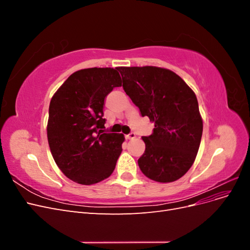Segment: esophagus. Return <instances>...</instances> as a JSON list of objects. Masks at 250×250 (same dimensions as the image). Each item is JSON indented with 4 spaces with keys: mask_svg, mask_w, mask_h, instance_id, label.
I'll return each instance as SVG.
<instances>
[{
    "mask_svg": "<svg viewBox=\"0 0 250 250\" xmlns=\"http://www.w3.org/2000/svg\"><path fill=\"white\" fill-rule=\"evenodd\" d=\"M135 138V133L134 132H130L128 134H125V139L126 140H131V139H134Z\"/></svg>",
    "mask_w": 250,
    "mask_h": 250,
    "instance_id": "34e87169",
    "label": "esophagus"
}]
</instances>
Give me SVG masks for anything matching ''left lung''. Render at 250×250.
<instances>
[{
  "label": "left lung",
  "mask_w": 250,
  "mask_h": 250,
  "mask_svg": "<svg viewBox=\"0 0 250 250\" xmlns=\"http://www.w3.org/2000/svg\"><path fill=\"white\" fill-rule=\"evenodd\" d=\"M123 88L142 117L154 123L143 137L146 149L138 164L145 175L172 183L192 167L202 137V120L193 90L174 72L156 66H120Z\"/></svg>",
  "instance_id": "left-lung-1"
}]
</instances>
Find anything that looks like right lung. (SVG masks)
Returning <instances> with one entry per match:
<instances>
[{
	"mask_svg": "<svg viewBox=\"0 0 250 250\" xmlns=\"http://www.w3.org/2000/svg\"><path fill=\"white\" fill-rule=\"evenodd\" d=\"M122 85L111 67L75 72L52 97L47 127L53 158L64 175L80 185L107 178L122 152V133L104 132L105 98Z\"/></svg>",
	"mask_w": 250,
	"mask_h": 250,
	"instance_id": "right-lung-1",
	"label": "right lung"
}]
</instances>
